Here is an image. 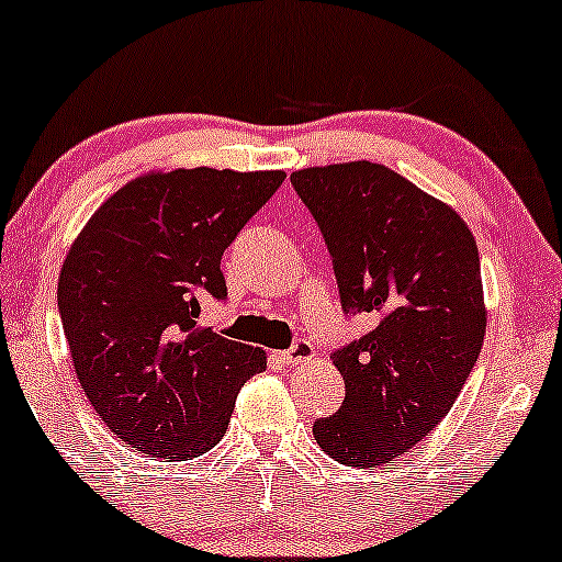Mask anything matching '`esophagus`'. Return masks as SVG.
<instances>
[{
	"label": "esophagus",
	"mask_w": 562,
	"mask_h": 562,
	"mask_svg": "<svg viewBox=\"0 0 562 562\" xmlns=\"http://www.w3.org/2000/svg\"><path fill=\"white\" fill-rule=\"evenodd\" d=\"M313 356H316V348H313L307 340H297L292 348H289V351L281 353V359L286 361L289 367H297V364H303V361H311Z\"/></svg>",
	"instance_id": "obj_1"
}]
</instances>
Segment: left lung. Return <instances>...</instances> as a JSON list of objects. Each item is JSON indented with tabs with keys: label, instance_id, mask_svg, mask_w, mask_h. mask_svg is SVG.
<instances>
[{
	"label": "left lung",
	"instance_id": "1",
	"mask_svg": "<svg viewBox=\"0 0 562 562\" xmlns=\"http://www.w3.org/2000/svg\"><path fill=\"white\" fill-rule=\"evenodd\" d=\"M292 184L327 240L342 307L375 318L329 356L346 400L313 437L337 463L383 467L442 424L476 364L487 311L474 235L380 162L300 168Z\"/></svg>",
	"mask_w": 562,
	"mask_h": 562
}]
</instances>
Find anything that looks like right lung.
<instances>
[{"label":"right lung","instance_id":"add662e5","mask_svg":"<svg viewBox=\"0 0 562 562\" xmlns=\"http://www.w3.org/2000/svg\"><path fill=\"white\" fill-rule=\"evenodd\" d=\"M283 171L177 168L120 187L88 220L58 276V313L75 372L120 442L190 461L225 437L240 385L268 367L262 348L201 327L225 300L220 262Z\"/></svg>","mask_w":562,"mask_h":562}]
</instances>
